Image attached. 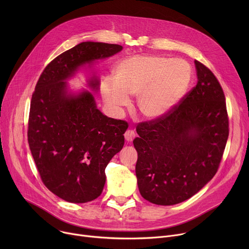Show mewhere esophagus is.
<instances>
[{
	"instance_id": "1",
	"label": "esophagus",
	"mask_w": 249,
	"mask_h": 249,
	"mask_svg": "<svg viewBox=\"0 0 249 249\" xmlns=\"http://www.w3.org/2000/svg\"><path fill=\"white\" fill-rule=\"evenodd\" d=\"M124 137H125V139H126L127 142H131V141H133L134 138L136 137V134H135V132H134L133 130H127V131L125 132V134H124Z\"/></svg>"
}]
</instances>
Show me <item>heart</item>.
I'll use <instances>...</instances> for the list:
<instances>
[{"label":"heart","mask_w":249,"mask_h":249,"mask_svg":"<svg viewBox=\"0 0 249 249\" xmlns=\"http://www.w3.org/2000/svg\"><path fill=\"white\" fill-rule=\"evenodd\" d=\"M192 71L183 60L160 55H136L121 61L114 80L101 82V95L114 113L129 104V95L138 96L139 112L148 119L168 114L184 96Z\"/></svg>","instance_id":"b5f03b06"}]
</instances>
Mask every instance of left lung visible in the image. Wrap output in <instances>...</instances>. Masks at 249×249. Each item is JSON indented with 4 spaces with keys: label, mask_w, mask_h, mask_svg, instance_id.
Returning a JSON list of instances; mask_svg holds the SVG:
<instances>
[{
    "label": "left lung",
    "mask_w": 249,
    "mask_h": 249,
    "mask_svg": "<svg viewBox=\"0 0 249 249\" xmlns=\"http://www.w3.org/2000/svg\"><path fill=\"white\" fill-rule=\"evenodd\" d=\"M198 82L163 117L139 123L133 144L136 176L147 201L181 203L200 191L218 171L229 137L223 89L212 71L195 60Z\"/></svg>",
    "instance_id": "1"
}]
</instances>
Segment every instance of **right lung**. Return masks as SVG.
<instances>
[{
	"mask_svg": "<svg viewBox=\"0 0 249 249\" xmlns=\"http://www.w3.org/2000/svg\"><path fill=\"white\" fill-rule=\"evenodd\" d=\"M123 49L118 44L82 42L52 60L31 97L27 139L44 185L61 199L87 203L105 184V167L124 146L128 124L97 109L91 92L68 90L67 80L78 70ZM88 86L97 90L92 76Z\"/></svg>",
	"mask_w": 249,
	"mask_h": 249,
	"instance_id": "add662e5",
	"label": "right lung"
}]
</instances>
